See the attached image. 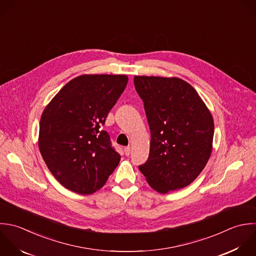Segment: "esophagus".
Wrapping results in <instances>:
<instances>
[{
	"label": "esophagus",
	"mask_w": 256,
	"mask_h": 256,
	"mask_svg": "<svg viewBox=\"0 0 256 256\" xmlns=\"http://www.w3.org/2000/svg\"><path fill=\"white\" fill-rule=\"evenodd\" d=\"M124 152L126 156H128L130 154V146H126V148H124Z\"/></svg>",
	"instance_id": "esophagus-1"
}]
</instances>
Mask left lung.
<instances>
[{
    "label": "left lung",
    "mask_w": 256,
    "mask_h": 256,
    "mask_svg": "<svg viewBox=\"0 0 256 256\" xmlns=\"http://www.w3.org/2000/svg\"><path fill=\"white\" fill-rule=\"evenodd\" d=\"M150 130L148 160L138 166L148 184L166 194L190 184L212 150V116L196 90L178 78L136 76Z\"/></svg>",
    "instance_id": "1"
}]
</instances>
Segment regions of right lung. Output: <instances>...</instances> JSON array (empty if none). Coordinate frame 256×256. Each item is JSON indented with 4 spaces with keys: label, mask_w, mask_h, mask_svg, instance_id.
<instances>
[{
    "label": "right lung",
    "mask_w": 256,
    "mask_h": 256,
    "mask_svg": "<svg viewBox=\"0 0 256 256\" xmlns=\"http://www.w3.org/2000/svg\"><path fill=\"white\" fill-rule=\"evenodd\" d=\"M128 76L82 74L70 80L42 112L38 148L66 188L92 194L104 186L120 156L100 128L124 92Z\"/></svg>",
    "instance_id": "obj_1"
}]
</instances>
